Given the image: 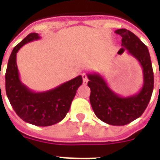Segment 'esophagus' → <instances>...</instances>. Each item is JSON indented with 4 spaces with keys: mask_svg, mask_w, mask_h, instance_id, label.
<instances>
[{
    "mask_svg": "<svg viewBox=\"0 0 160 160\" xmlns=\"http://www.w3.org/2000/svg\"><path fill=\"white\" fill-rule=\"evenodd\" d=\"M82 79H83V83L84 84H87V82H88V79H87V74L83 73V74H82Z\"/></svg>",
    "mask_w": 160,
    "mask_h": 160,
    "instance_id": "obj_1",
    "label": "esophagus"
}]
</instances>
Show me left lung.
I'll use <instances>...</instances> for the list:
<instances>
[{
  "mask_svg": "<svg viewBox=\"0 0 160 160\" xmlns=\"http://www.w3.org/2000/svg\"><path fill=\"white\" fill-rule=\"evenodd\" d=\"M115 32L122 37V50L137 60L142 68L143 85L137 93L123 97L111 89L99 73H87L91 89L90 103L98 119L114 126H122L140 118L148 107L153 91V71L147 46L130 31L118 29Z\"/></svg>",
  "mask_w": 160,
  "mask_h": 160,
  "instance_id": "1",
  "label": "left lung"
}]
</instances>
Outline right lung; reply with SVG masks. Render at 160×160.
<instances>
[{"label": "right lung", "instance_id": "obj_1", "mask_svg": "<svg viewBox=\"0 0 160 160\" xmlns=\"http://www.w3.org/2000/svg\"><path fill=\"white\" fill-rule=\"evenodd\" d=\"M40 39L38 33H30L13 48L6 71V93L16 114L26 122L39 127L50 126L66 117L76 92L82 84V76L45 92H36L21 82L16 56L26 43ZM1 91V85H0Z\"/></svg>", "mask_w": 160, "mask_h": 160}]
</instances>
